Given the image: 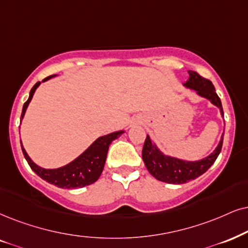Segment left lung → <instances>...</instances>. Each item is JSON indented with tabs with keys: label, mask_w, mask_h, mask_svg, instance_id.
I'll return each mask as SVG.
<instances>
[{
	"label": "left lung",
	"mask_w": 248,
	"mask_h": 248,
	"mask_svg": "<svg viewBox=\"0 0 248 248\" xmlns=\"http://www.w3.org/2000/svg\"><path fill=\"white\" fill-rule=\"evenodd\" d=\"M184 86L191 89H194L200 96L205 97L211 101L213 104L221 109L223 115L221 99L215 93V88L213 83L206 78L200 77L197 72L189 71V80L184 83ZM224 135V133H223ZM223 135H222L221 142L218 144L215 151L211 155L206 156L205 159L199 161H183L180 159L167 156L156 149L155 144L151 142L149 136H146L145 142L143 145L142 158L145 164L147 170L156 180L166 182V183L183 184L191 180H196L200 175L208 170V168L214 164L216 158L220 155L223 144Z\"/></svg>",
	"instance_id": "obj_1"
}]
</instances>
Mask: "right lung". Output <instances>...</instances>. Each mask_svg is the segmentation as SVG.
<instances>
[{
  "label": "right lung",
  "mask_w": 248,
  "mask_h": 248,
  "mask_svg": "<svg viewBox=\"0 0 248 248\" xmlns=\"http://www.w3.org/2000/svg\"><path fill=\"white\" fill-rule=\"evenodd\" d=\"M51 77L46 78L43 81H46ZM40 86V82H36L34 84L32 89H31L30 97L23 106V112H21V119L24 118L25 112L28 104H30L31 99L34 95V92L36 88ZM124 131H115V133L105 135V136L99 137L96 140L92 145L84 151L80 156H78L74 161L68 164L64 167L57 168V169H45L42 167L34 164L31 160V158L25 151L21 144V150H23L24 156L26 161L30 165V167L33 169L34 173L39 175V176L48 182L50 184L58 187H62V189H75V187H83L86 186H90L93 182L98 180L101 176L103 169H104V165L106 161V155H108V146L112 143V140L118 139Z\"/></svg>",
  "instance_id": "1"
}]
</instances>
